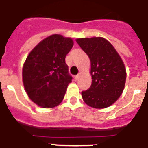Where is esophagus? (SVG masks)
<instances>
[{
    "label": "esophagus",
    "mask_w": 148,
    "mask_h": 148,
    "mask_svg": "<svg viewBox=\"0 0 148 148\" xmlns=\"http://www.w3.org/2000/svg\"><path fill=\"white\" fill-rule=\"evenodd\" d=\"M79 77H80V74H77V75H76V76L74 77V79H75V80H78Z\"/></svg>",
    "instance_id": "obj_1"
}]
</instances>
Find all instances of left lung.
<instances>
[{
    "mask_svg": "<svg viewBox=\"0 0 148 148\" xmlns=\"http://www.w3.org/2000/svg\"><path fill=\"white\" fill-rule=\"evenodd\" d=\"M76 42L90 60L92 84L89 90L82 91L83 99L86 105L95 109L109 107L117 101L124 90V62L105 38H79Z\"/></svg>",
    "mask_w": 148,
    "mask_h": 148,
    "instance_id": "1",
    "label": "left lung"
}]
</instances>
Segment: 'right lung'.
Segmentation results:
<instances>
[{"instance_id": "add662e5", "label": "right lung", "mask_w": 148, "mask_h": 148, "mask_svg": "<svg viewBox=\"0 0 148 148\" xmlns=\"http://www.w3.org/2000/svg\"><path fill=\"white\" fill-rule=\"evenodd\" d=\"M73 45L71 38L51 35L37 44L26 58L22 71L24 88L40 107L54 108L63 100L72 80L65 57Z\"/></svg>"}]
</instances>
